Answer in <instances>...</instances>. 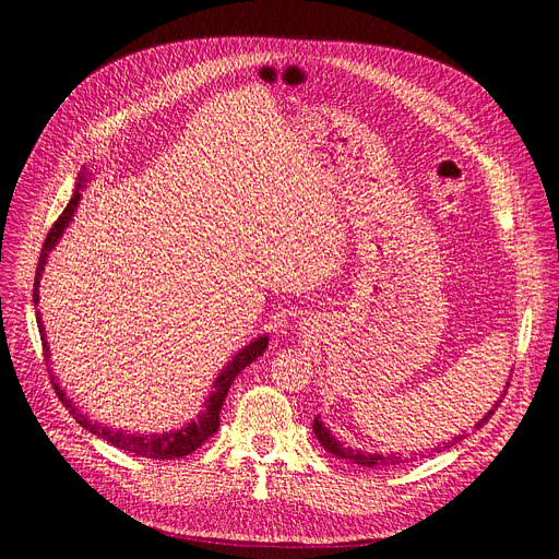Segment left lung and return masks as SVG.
<instances>
[{
    "label": "left lung",
    "instance_id": "left-lung-1",
    "mask_svg": "<svg viewBox=\"0 0 559 559\" xmlns=\"http://www.w3.org/2000/svg\"><path fill=\"white\" fill-rule=\"evenodd\" d=\"M508 388H510V380H508V385H506V390H503V396H506V392H508ZM501 403V401H498ZM498 403L489 409V413L474 426V428H483L487 421H489V417L493 415V409L498 407ZM312 430H314V435H317V439L321 442V447H324L329 453H333L335 457H342V460H348V462H354V464H360V466H367V468H388V466H396V464H403V462H407V457H401V453L396 455V453H392V455H380V453H362V451H358V449H350V447H344L342 442H337V439L331 435V430L319 421V417H314V421H312ZM466 435L462 432V435H457V437H453L451 442L447 444L444 442V447L442 449H449V447H453V444H457V442H462ZM437 453H439V449H435ZM417 455V453H415Z\"/></svg>",
    "mask_w": 559,
    "mask_h": 559
}]
</instances>
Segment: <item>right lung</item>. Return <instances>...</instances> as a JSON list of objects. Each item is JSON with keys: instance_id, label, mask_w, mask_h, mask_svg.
Here are the masks:
<instances>
[{"instance_id": "1", "label": "right lung", "mask_w": 559, "mask_h": 559, "mask_svg": "<svg viewBox=\"0 0 559 559\" xmlns=\"http://www.w3.org/2000/svg\"><path fill=\"white\" fill-rule=\"evenodd\" d=\"M81 183H85V174L79 176V183H76V190L68 203V209L61 213V217H58L51 226V230L47 233L45 238V245H43V251H40V258H38V267H36V283H34V304H38V287H40V278H43V272H45V262L49 258V251L58 245V240H61L63 230L68 228V224L72 222L74 217V211L76 205L81 201ZM36 319H38V329H40V340H43V350H45V360H47V367H49V346H47V340H45V329H43V321H40V312H36ZM270 340L267 335H262L258 340H253L249 346H245L238 356H233V360L222 369V373L217 376L215 385H213V392L209 396V401H205V409H201V415L190 421L188 426H183L181 430H174V432H163V435H133V432H122V430H112L104 424H97V421H91L87 419V415H83L81 409L66 396V392L58 388L56 383V376L51 373L49 369V378H51V388L56 390L58 399L63 401V405L70 409V415L76 419L79 426H83L85 430H91L93 435L106 439L108 444L122 449V451H129V453H135L140 457H150V460H176V457H183V455H190L192 451H197L205 439L213 437V432H217L219 428V409L226 401V394L233 385L235 376H238L245 367H249L253 360H258L264 348H267Z\"/></svg>"}]
</instances>
